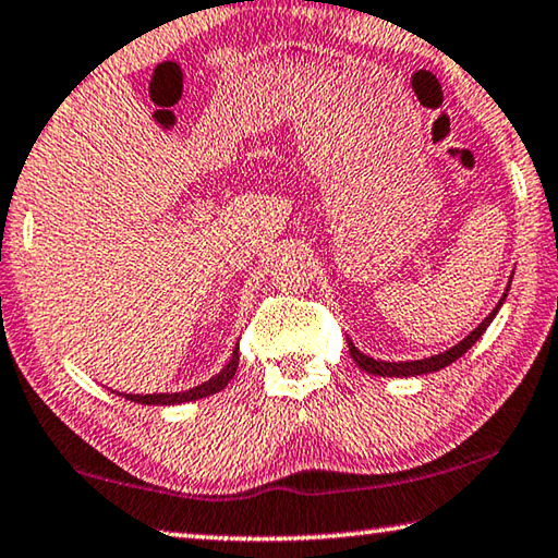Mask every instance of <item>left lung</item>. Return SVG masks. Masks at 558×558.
Returning <instances> with one entry per match:
<instances>
[{"instance_id":"obj_1","label":"left lung","mask_w":558,"mask_h":558,"mask_svg":"<svg viewBox=\"0 0 558 558\" xmlns=\"http://www.w3.org/2000/svg\"><path fill=\"white\" fill-rule=\"evenodd\" d=\"M505 296H507V294H505ZM505 296L500 299V304H497V306L493 308V314L487 316V318L483 320V324L473 330L471 336L463 338L461 343L453 345L451 350H446V353H441V355L424 357V360H412V363H383V360H375V357H367V355H363V353H360V350H357V348L348 340L350 355H353L355 363H357L360 367H363L365 373H369V375H379V377H414V375H428V373H436V369H441V367H446V365L456 363L458 357L465 355L468 350H471V348L477 343V340H481V336L485 333L487 326L493 324L495 314H497V311H500Z\"/></svg>"}]
</instances>
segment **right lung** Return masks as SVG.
Listing matches in <instances>:
<instances>
[{
	"label": "right lung",
	"mask_w": 558,
	"mask_h": 558,
	"mask_svg": "<svg viewBox=\"0 0 558 558\" xmlns=\"http://www.w3.org/2000/svg\"><path fill=\"white\" fill-rule=\"evenodd\" d=\"M238 365H240V348H234L230 363L222 367V373L210 377L208 383H203L198 387L189 389V392H173V395H124V399H132V402H140V404H183V402H193V399L210 397V395L220 392V389L228 387V383L234 377V373H238Z\"/></svg>",
	"instance_id": "obj_1"
}]
</instances>
